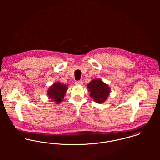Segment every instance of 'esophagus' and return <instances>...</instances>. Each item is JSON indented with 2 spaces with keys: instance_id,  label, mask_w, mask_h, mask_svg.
I'll return each mask as SVG.
<instances>
[{
  "instance_id": "obj_1",
  "label": "esophagus",
  "mask_w": 160,
  "mask_h": 160,
  "mask_svg": "<svg viewBox=\"0 0 160 160\" xmlns=\"http://www.w3.org/2000/svg\"><path fill=\"white\" fill-rule=\"evenodd\" d=\"M75 84L77 86H82L83 84V82L82 81H79L75 82Z\"/></svg>"
}]
</instances>
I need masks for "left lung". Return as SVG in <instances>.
I'll list each match as a JSON object with an SVG mask.
<instances>
[{"label": "left lung", "mask_w": 160, "mask_h": 160, "mask_svg": "<svg viewBox=\"0 0 160 160\" xmlns=\"http://www.w3.org/2000/svg\"><path fill=\"white\" fill-rule=\"evenodd\" d=\"M90 97L97 103H102L106 101L110 93V88L100 79H93L87 85Z\"/></svg>", "instance_id": "obj_1"}]
</instances>
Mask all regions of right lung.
<instances>
[{
  "label": "right lung",
  "instance_id": "1",
  "mask_svg": "<svg viewBox=\"0 0 160 160\" xmlns=\"http://www.w3.org/2000/svg\"><path fill=\"white\" fill-rule=\"evenodd\" d=\"M68 90V84H64L57 81L50 86L47 90V97L56 104H59L63 100V98Z\"/></svg>",
  "mask_w": 160,
  "mask_h": 160
}]
</instances>
